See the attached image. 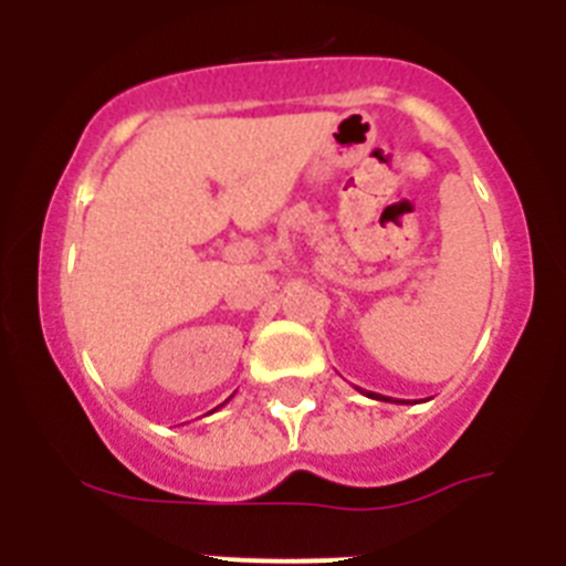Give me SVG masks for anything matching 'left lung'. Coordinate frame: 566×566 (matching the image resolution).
<instances>
[{
  "mask_svg": "<svg viewBox=\"0 0 566 566\" xmlns=\"http://www.w3.org/2000/svg\"><path fill=\"white\" fill-rule=\"evenodd\" d=\"M368 394V397L371 399H382V402H397V399H391V397H382V394H374V391H365Z\"/></svg>",
  "mask_w": 566,
  "mask_h": 566,
  "instance_id": "left-lung-1",
  "label": "left lung"
}]
</instances>
